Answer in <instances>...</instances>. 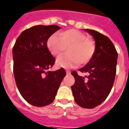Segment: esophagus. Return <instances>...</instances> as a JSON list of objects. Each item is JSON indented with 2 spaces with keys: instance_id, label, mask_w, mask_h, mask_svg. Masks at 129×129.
Listing matches in <instances>:
<instances>
[{
  "instance_id": "1",
  "label": "esophagus",
  "mask_w": 129,
  "mask_h": 129,
  "mask_svg": "<svg viewBox=\"0 0 129 129\" xmlns=\"http://www.w3.org/2000/svg\"><path fill=\"white\" fill-rule=\"evenodd\" d=\"M70 70H67V75H70Z\"/></svg>"
}]
</instances>
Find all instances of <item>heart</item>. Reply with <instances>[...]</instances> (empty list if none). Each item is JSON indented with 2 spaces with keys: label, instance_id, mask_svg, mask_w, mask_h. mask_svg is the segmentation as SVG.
I'll use <instances>...</instances> for the list:
<instances>
[{
  "label": "heart",
  "instance_id": "heart-1",
  "mask_svg": "<svg viewBox=\"0 0 129 129\" xmlns=\"http://www.w3.org/2000/svg\"><path fill=\"white\" fill-rule=\"evenodd\" d=\"M47 48L52 55L58 56L68 48V54L59 57L56 60L57 67L68 68L89 62L95 52L93 40L84 33L75 29H70L59 33V37L53 35L47 40Z\"/></svg>",
  "mask_w": 129,
  "mask_h": 129
}]
</instances>
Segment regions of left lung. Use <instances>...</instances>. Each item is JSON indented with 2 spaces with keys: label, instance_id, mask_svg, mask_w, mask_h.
<instances>
[{
  "label": "left lung",
  "instance_id": "obj_1",
  "mask_svg": "<svg viewBox=\"0 0 129 129\" xmlns=\"http://www.w3.org/2000/svg\"><path fill=\"white\" fill-rule=\"evenodd\" d=\"M86 30L94 38L95 52L86 66L79 70L88 75L84 77L76 71L72 72L75 84L71 88L77 104L92 109L102 103L111 91L116 72L118 52L107 36L94 30Z\"/></svg>",
  "mask_w": 129,
  "mask_h": 129
}]
</instances>
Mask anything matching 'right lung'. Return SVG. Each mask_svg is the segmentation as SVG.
Wrapping results in <instances>:
<instances>
[{
    "instance_id": "add662e5",
    "label": "right lung",
    "mask_w": 129,
    "mask_h": 129,
    "mask_svg": "<svg viewBox=\"0 0 129 129\" xmlns=\"http://www.w3.org/2000/svg\"><path fill=\"white\" fill-rule=\"evenodd\" d=\"M60 29L55 25L33 26L21 33L13 48L16 86L22 97L34 106L52 103L66 75L62 68L48 70L55 59L47 48V40Z\"/></svg>"
}]
</instances>
